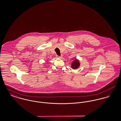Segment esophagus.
Masks as SVG:
<instances>
[{
  "label": "esophagus",
  "instance_id": "obj_1",
  "mask_svg": "<svg viewBox=\"0 0 121 121\" xmlns=\"http://www.w3.org/2000/svg\"><path fill=\"white\" fill-rule=\"evenodd\" d=\"M58 57L59 58H61L62 57V56H58Z\"/></svg>",
  "mask_w": 121,
  "mask_h": 121
}]
</instances>
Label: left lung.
<instances>
[{
    "mask_svg": "<svg viewBox=\"0 0 121 121\" xmlns=\"http://www.w3.org/2000/svg\"><path fill=\"white\" fill-rule=\"evenodd\" d=\"M80 66V63L78 60H75L72 63L71 68L73 69H76Z\"/></svg>",
    "mask_w": 121,
    "mask_h": 121,
    "instance_id": "1",
    "label": "left lung"
}]
</instances>
